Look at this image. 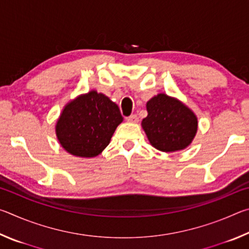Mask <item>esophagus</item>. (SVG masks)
<instances>
[{
  "label": "esophagus",
  "mask_w": 249,
  "mask_h": 249,
  "mask_svg": "<svg viewBox=\"0 0 249 249\" xmlns=\"http://www.w3.org/2000/svg\"><path fill=\"white\" fill-rule=\"evenodd\" d=\"M126 121H127L128 123H137V122H138V117H137V115L133 114V115H130V116H128V117H126Z\"/></svg>",
  "instance_id": "esophagus-1"
}]
</instances>
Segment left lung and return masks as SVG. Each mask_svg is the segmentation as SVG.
Instances as JSON below:
<instances>
[{
  "mask_svg": "<svg viewBox=\"0 0 249 249\" xmlns=\"http://www.w3.org/2000/svg\"><path fill=\"white\" fill-rule=\"evenodd\" d=\"M147 115L142 127L150 145L163 153L182 150L191 145L197 132V117L191 108L165 93L146 103Z\"/></svg>",
  "mask_w": 249,
  "mask_h": 249,
  "instance_id": "left-lung-1",
  "label": "left lung"
}]
</instances>
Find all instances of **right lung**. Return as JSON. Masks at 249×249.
<instances>
[{
  "label": "right lung",
  "instance_id": "obj_1",
  "mask_svg": "<svg viewBox=\"0 0 249 249\" xmlns=\"http://www.w3.org/2000/svg\"><path fill=\"white\" fill-rule=\"evenodd\" d=\"M122 122L117 104L92 90L65 105L54 129L59 144L67 153L92 158L107 148Z\"/></svg>",
  "mask_w": 249,
  "mask_h": 249
}]
</instances>
